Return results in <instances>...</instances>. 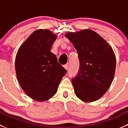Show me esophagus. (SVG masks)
Wrapping results in <instances>:
<instances>
[{"instance_id": "esophagus-1", "label": "esophagus", "mask_w": 128, "mask_h": 128, "mask_svg": "<svg viewBox=\"0 0 128 128\" xmlns=\"http://www.w3.org/2000/svg\"><path fill=\"white\" fill-rule=\"evenodd\" d=\"M64 68H65V69L66 70H68V68H69V66H68V65H66H66L64 66Z\"/></svg>"}]
</instances>
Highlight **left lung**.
I'll return each mask as SVG.
<instances>
[{"label":"left lung","mask_w":128,"mask_h":128,"mask_svg":"<svg viewBox=\"0 0 128 128\" xmlns=\"http://www.w3.org/2000/svg\"><path fill=\"white\" fill-rule=\"evenodd\" d=\"M66 36L73 44L80 60L78 76L72 79L75 94L83 102L96 101L114 79L116 59L112 48L91 30L68 33Z\"/></svg>","instance_id":"8db88e82"}]
</instances>
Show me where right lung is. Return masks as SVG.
<instances>
[{
    "label": "right lung",
    "instance_id": "right-lung-1",
    "mask_svg": "<svg viewBox=\"0 0 128 128\" xmlns=\"http://www.w3.org/2000/svg\"><path fill=\"white\" fill-rule=\"evenodd\" d=\"M57 36L40 29L30 34L18 49L15 69L18 81L28 96L44 102L56 94L67 71L50 52Z\"/></svg>",
    "mask_w": 128,
    "mask_h": 128
}]
</instances>
